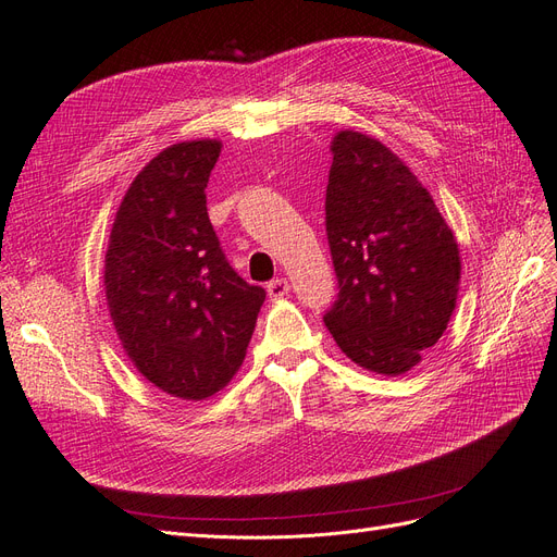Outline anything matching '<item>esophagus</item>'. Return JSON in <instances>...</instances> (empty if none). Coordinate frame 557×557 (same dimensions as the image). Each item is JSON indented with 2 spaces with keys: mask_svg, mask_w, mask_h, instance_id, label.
Here are the masks:
<instances>
[{
  "mask_svg": "<svg viewBox=\"0 0 557 557\" xmlns=\"http://www.w3.org/2000/svg\"><path fill=\"white\" fill-rule=\"evenodd\" d=\"M265 292H268V296H270V298L277 300V298H282V296H287V294H289V282L284 280V277H277V280H273V282H268Z\"/></svg>",
  "mask_w": 557,
  "mask_h": 557,
  "instance_id": "1",
  "label": "esophagus"
}]
</instances>
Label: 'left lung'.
I'll use <instances>...</instances> for the list:
<instances>
[{
  "instance_id": "left-lung-1",
  "label": "left lung",
  "mask_w": 557,
  "mask_h": 557,
  "mask_svg": "<svg viewBox=\"0 0 557 557\" xmlns=\"http://www.w3.org/2000/svg\"><path fill=\"white\" fill-rule=\"evenodd\" d=\"M331 153L324 208L338 300L324 324L359 367L401 375L450 322L459 247L429 190L383 141L341 131Z\"/></svg>"
}]
</instances>
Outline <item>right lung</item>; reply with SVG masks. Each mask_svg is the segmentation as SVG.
<instances>
[{
    "mask_svg": "<svg viewBox=\"0 0 557 557\" xmlns=\"http://www.w3.org/2000/svg\"><path fill=\"white\" fill-rule=\"evenodd\" d=\"M219 139L180 141L125 190L104 257L119 341L149 383L186 401L224 389L243 367L265 300L226 261L205 188Z\"/></svg>",
    "mask_w": 557,
    "mask_h": 557,
    "instance_id": "obj_1",
    "label": "right lung"
}]
</instances>
